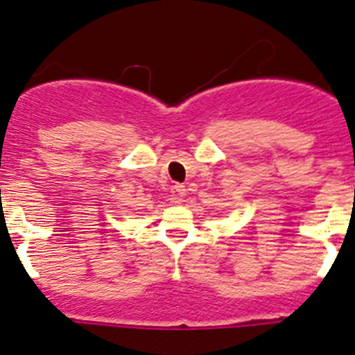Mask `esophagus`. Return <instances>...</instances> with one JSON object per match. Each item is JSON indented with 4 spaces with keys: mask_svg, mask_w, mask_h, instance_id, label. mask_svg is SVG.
I'll return each instance as SVG.
<instances>
[{
    "mask_svg": "<svg viewBox=\"0 0 355 355\" xmlns=\"http://www.w3.org/2000/svg\"><path fill=\"white\" fill-rule=\"evenodd\" d=\"M175 193H177L178 200H182V198L185 196V185H182V184L175 185Z\"/></svg>",
    "mask_w": 355,
    "mask_h": 355,
    "instance_id": "1",
    "label": "esophagus"
}]
</instances>
